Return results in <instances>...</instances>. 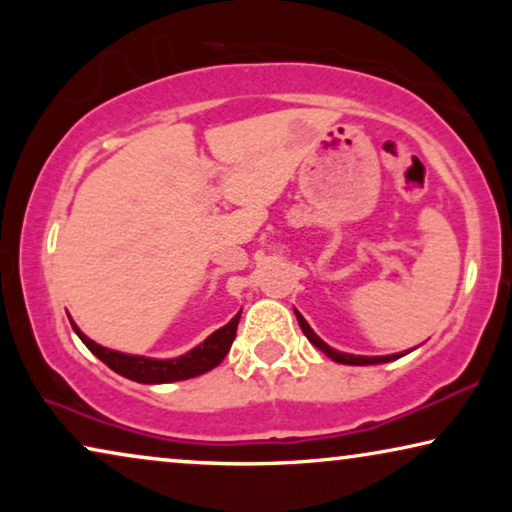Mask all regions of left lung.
<instances>
[{
  "label": "left lung",
  "instance_id": "obj_1",
  "mask_svg": "<svg viewBox=\"0 0 512 512\" xmlns=\"http://www.w3.org/2000/svg\"><path fill=\"white\" fill-rule=\"evenodd\" d=\"M293 312H296V319H298L300 328H303L305 338L310 340L314 347L321 349V352H324V354L328 356V359L335 361V363H345V366H375V363H389V361H396V359H401V356H405V354H410V349H408V352H405V354H403V352H398V354H389V356H359V354H347V352H338V349L328 347L326 342L321 340L319 335L312 331V326L307 324L303 314H300L298 310H293Z\"/></svg>",
  "mask_w": 512,
  "mask_h": 512
}]
</instances>
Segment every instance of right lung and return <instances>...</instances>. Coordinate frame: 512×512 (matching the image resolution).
<instances>
[{"instance_id":"1","label":"right lung","mask_w":512,"mask_h":512,"mask_svg":"<svg viewBox=\"0 0 512 512\" xmlns=\"http://www.w3.org/2000/svg\"><path fill=\"white\" fill-rule=\"evenodd\" d=\"M242 310L228 321L226 326H221L219 331H214L205 342H200L198 347H193L191 352L177 356V359H151V356H137V354H123L116 349L97 345L95 340H90L86 333L72 321L74 333L79 335L83 345L93 352L97 359L114 370V373L128 377L132 382L142 384H167V382H179V380H191L207 370L219 366L226 359L230 345H233L237 324H240ZM69 317V314H67Z\"/></svg>"}]
</instances>
